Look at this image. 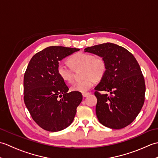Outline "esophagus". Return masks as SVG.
<instances>
[{"label": "esophagus", "instance_id": "1", "mask_svg": "<svg viewBox=\"0 0 158 158\" xmlns=\"http://www.w3.org/2000/svg\"><path fill=\"white\" fill-rule=\"evenodd\" d=\"M89 94H90L89 92H85V93L82 94V95H83V97H87V96H88Z\"/></svg>", "mask_w": 158, "mask_h": 158}]
</instances>
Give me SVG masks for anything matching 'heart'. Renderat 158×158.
Segmentation results:
<instances>
[{
  "label": "heart",
  "instance_id": "heart-1",
  "mask_svg": "<svg viewBox=\"0 0 158 158\" xmlns=\"http://www.w3.org/2000/svg\"><path fill=\"white\" fill-rule=\"evenodd\" d=\"M69 62L73 69L83 68V77L81 81L74 83L70 87L73 92L85 93L91 89L96 81H99L105 76L106 71V64L102 58H96L90 53L78 52L71 56ZM57 73L64 81L70 83L73 78L72 69L60 63L57 66Z\"/></svg>",
  "mask_w": 158,
  "mask_h": 158
}]
</instances>
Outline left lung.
Wrapping results in <instances>:
<instances>
[{
  "mask_svg": "<svg viewBox=\"0 0 158 158\" xmlns=\"http://www.w3.org/2000/svg\"><path fill=\"white\" fill-rule=\"evenodd\" d=\"M84 52L101 57L106 64L105 76L94 88L99 122L109 128H123L136 119L145 102V79L138 62L126 49L111 43ZM105 91L111 95L99 92Z\"/></svg>",
  "mask_w": 158,
  "mask_h": 158,
  "instance_id": "1",
  "label": "left lung"
}]
</instances>
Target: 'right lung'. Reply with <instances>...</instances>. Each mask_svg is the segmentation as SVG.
<instances>
[{"label":"right lung","instance_id":"1","mask_svg":"<svg viewBox=\"0 0 158 158\" xmlns=\"http://www.w3.org/2000/svg\"><path fill=\"white\" fill-rule=\"evenodd\" d=\"M79 49L51 46L33 56L23 77V100L33 120L47 131L69 126L83 99L70 92L57 73L59 62ZM60 98V99L59 98Z\"/></svg>","mask_w":158,"mask_h":158}]
</instances>
